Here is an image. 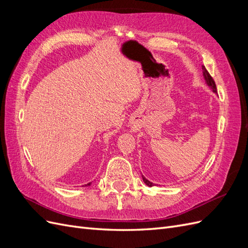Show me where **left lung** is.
<instances>
[{
  "label": "left lung",
  "instance_id": "1",
  "mask_svg": "<svg viewBox=\"0 0 248 248\" xmlns=\"http://www.w3.org/2000/svg\"><path fill=\"white\" fill-rule=\"evenodd\" d=\"M202 76H204V78L206 80V84L208 85V87H210L212 89V91L214 93H217V89H216V85H215V81L212 78V77L210 76L209 72L207 71V69L205 68V66H202ZM142 180H144V182L148 185V186H153V183L150 182L149 180H147L144 176H142Z\"/></svg>",
  "mask_w": 248,
  "mask_h": 248
}]
</instances>
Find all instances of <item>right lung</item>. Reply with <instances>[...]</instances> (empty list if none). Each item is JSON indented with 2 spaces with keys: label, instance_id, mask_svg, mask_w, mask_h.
Here are the masks:
<instances>
[{
  "label": "right lung",
  "instance_id": "right-lung-1",
  "mask_svg": "<svg viewBox=\"0 0 248 248\" xmlns=\"http://www.w3.org/2000/svg\"><path fill=\"white\" fill-rule=\"evenodd\" d=\"M90 185H91V183H88V184H86L85 186H90Z\"/></svg>",
  "mask_w": 248,
  "mask_h": 248
}]
</instances>
